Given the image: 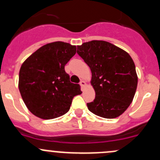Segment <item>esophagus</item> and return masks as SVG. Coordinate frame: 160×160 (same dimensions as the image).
<instances>
[{
	"mask_svg": "<svg viewBox=\"0 0 160 160\" xmlns=\"http://www.w3.org/2000/svg\"><path fill=\"white\" fill-rule=\"evenodd\" d=\"M80 86L82 87V88H83V87H84L85 85H86V82H85L84 80H80Z\"/></svg>",
	"mask_w": 160,
	"mask_h": 160,
	"instance_id": "obj_1",
	"label": "esophagus"
}]
</instances>
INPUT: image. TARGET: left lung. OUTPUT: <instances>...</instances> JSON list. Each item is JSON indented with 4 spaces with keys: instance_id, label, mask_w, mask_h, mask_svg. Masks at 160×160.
Returning a JSON list of instances; mask_svg holds the SVG:
<instances>
[{
    "instance_id": "1",
    "label": "left lung",
    "mask_w": 160,
    "mask_h": 160,
    "mask_svg": "<svg viewBox=\"0 0 160 160\" xmlns=\"http://www.w3.org/2000/svg\"><path fill=\"white\" fill-rule=\"evenodd\" d=\"M79 56L89 66L95 99L88 103L92 113L115 118L132 102L137 84L135 66L127 52L108 42L93 40L77 46Z\"/></svg>"
}]
</instances>
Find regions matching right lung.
<instances>
[{
    "label": "right lung",
    "mask_w": 160,
    "mask_h": 160,
    "mask_svg": "<svg viewBox=\"0 0 160 160\" xmlns=\"http://www.w3.org/2000/svg\"><path fill=\"white\" fill-rule=\"evenodd\" d=\"M77 52L76 46L54 42L42 46L22 63L18 88L34 115L52 119L70 110L72 98L81 94L80 87L70 81L65 65Z\"/></svg>",
    "instance_id": "1"
}]
</instances>
